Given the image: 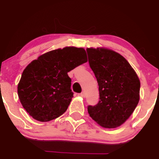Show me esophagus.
Segmentation results:
<instances>
[{
	"label": "esophagus",
	"mask_w": 159,
	"mask_h": 159,
	"mask_svg": "<svg viewBox=\"0 0 159 159\" xmlns=\"http://www.w3.org/2000/svg\"><path fill=\"white\" fill-rule=\"evenodd\" d=\"M78 96H81V97H84V96H85V93L84 92H82V93H81L78 94Z\"/></svg>",
	"instance_id": "1"
}]
</instances>
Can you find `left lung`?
Masks as SVG:
<instances>
[{
  "instance_id": "8db88e82",
  "label": "left lung",
  "mask_w": 159,
  "mask_h": 159,
  "mask_svg": "<svg viewBox=\"0 0 159 159\" xmlns=\"http://www.w3.org/2000/svg\"><path fill=\"white\" fill-rule=\"evenodd\" d=\"M87 52L99 90L98 102L87 107L89 114L104 128L120 126L129 119L139 102V78L119 53L105 48H89Z\"/></svg>"
}]
</instances>
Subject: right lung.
Masks as SVG:
<instances>
[{"instance_id":"1","label":"right lung","mask_w":159,"mask_h":159,"mask_svg":"<svg viewBox=\"0 0 159 159\" xmlns=\"http://www.w3.org/2000/svg\"><path fill=\"white\" fill-rule=\"evenodd\" d=\"M87 61L83 48L65 47L51 51L33 61L23 71L18 96L34 119L48 122L68 108L73 93L68 72Z\"/></svg>"}]
</instances>
